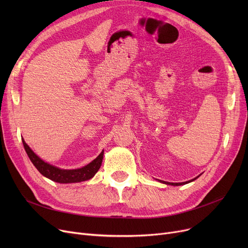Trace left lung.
Listing matches in <instances>:
<instances>
[{"mask_svg":"<svg viewBox=\"0 0 248 248\" xmlns=\"http://www.w3.org/2000/svg\"><path fill=\"white\" fill-rule=\"evenodd\" d=\"M200 176V175H199ZM198 176V177H199ZM198 177H196V178H194V179H192V180H190V181H187V182H183V183H170V182H165V181H161V180H159L160 182H162V183H164V184H167V185H173V186H180V185H185V184H188V183H190V182H192V181H194V180H196Z\"/></svg>","mask_w":248,"mask_h":248,"instance_id":"1","label":"left lung"}]
</instances>
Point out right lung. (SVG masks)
<instances>
[{
    "mask_svg": "<svg viewBox=\"0 0 248 248\" xmlns=\"http://www.w3.org/2000/svg\"><path fill=\"white\" fill-rule=\"evenodd\" d=\"M22 141H23L26 153H27L30 161L36 167L37 170L44 177L54 182H57V183H62V184L78 183V182H83L91 179L99 170L102 163V159H103V151H102L98 155V157L91 163H89L88 165L80 169H74V170H64V169L57 168L55 166H52L44 162L30 149V147L26 144L23 139H22Z\"/></svg>",
    "mask_w": 248,
    "mask_h": 248,
    "instance_id": "add662e5",
    "label": "right lung"
}]
</instances>
